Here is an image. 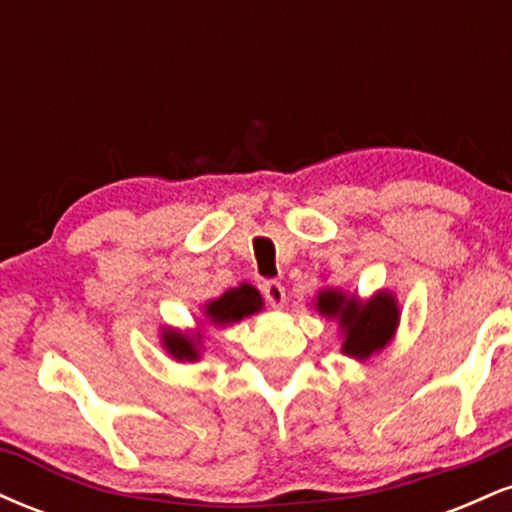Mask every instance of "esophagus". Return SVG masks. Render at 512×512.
<instances>
[{
	"instance_id": "34e87169",
	"label": "esophagus",
	"mask_w": 512,
	"mask_h": 512,
	"mask_svg": "<svg viewBox=\"0 0 512 512\" xmlns=\"http://www.w3.org/2000/svg\"><path fill=\"white\" fill-rule=\"evenodd\" d=\"M264 298H267V303L272 305V308H284V303H286V289L284 286L279 284V281H267V284H264Z\"/></svg>"
}]
</instances>
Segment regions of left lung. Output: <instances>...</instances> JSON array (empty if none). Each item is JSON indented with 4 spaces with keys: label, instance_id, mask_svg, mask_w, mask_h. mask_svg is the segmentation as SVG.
<instances>
[{
    "label": "left lung",
    "instance_id": "left-lung-1",
    "mask_svg": "<svg viewBox=\"0 0 512 512\" xmlns=\"http://www.w3.org/2000/svg\"><path fill=\"white\" fill-rule=\"evenodd\" d=\"M315 310L339 322L344 334L342 351L358 361L383 351L399 325V305L390 291H378L368 301H358L344 291L322 289L315 296Z\"/></svg>",
    "mask_w": 512,
    "mask_h": 512
}]
</instances>
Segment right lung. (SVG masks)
Here are the masks:
<instances>
[{"mask_svg":"<svg viewBox=\"0 0 512 512\" xmlns=\"http://www.w3.org/2000/svg\"><path fill=\"white\" fill-rule=\"evenodd\" d=\"M262 305V296L255 286L240 284L236 289H228L223 296L214 298V301L204 305V317H207L214 327H226L233 325V322H240L243 317L260 313ZM161 342L163 349H166L175 361H197L202 334L163 327Z\"/></svg>","mask_w":512,"mask_h":512,"instance_id":"right-lung-1","label":"right lung"}]
</instances>
